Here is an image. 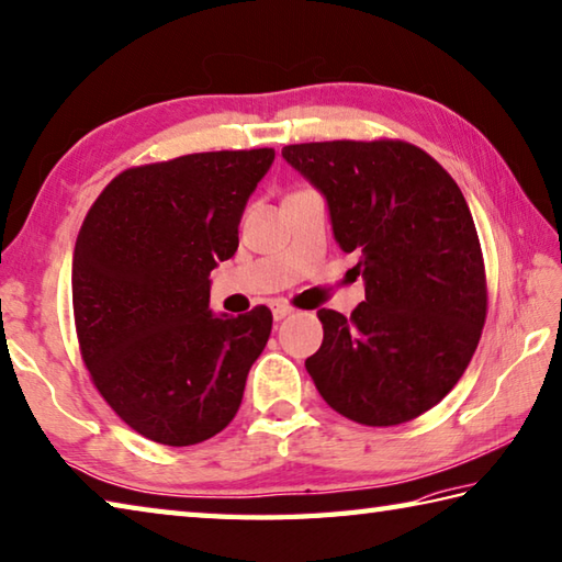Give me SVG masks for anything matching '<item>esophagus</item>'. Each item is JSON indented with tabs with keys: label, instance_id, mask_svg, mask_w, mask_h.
<instances>
[{
	"label": "esophagus",
	"instance_id": "obj_1",
	"mask_svg": "<svg viewBox=\"0 0 562 562\" xmlns=\"http://www.w3.org/2000/svg\"><path fill=\"white\" fill-rule=\"evenodd\" d=\"M294 310L290 307V304L288 302H272V316H274V319H284V316H290Z\"/></svg>",
	"mask_w": 562,
	"mask_h": 562
}]
</instances>
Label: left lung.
<instances>
[{
  "label": "left lung",
  "mask_w": 562,
  "mask_h": 562,
  "mask_svg": "<svg viewBox=\"0 0 562 562\" xmlns=\"http://www.w3.org/2000/svg\"><path fill=\"white\" fill-rule=\"evenodd\" d=\"M329 203L366 300L319 310L324 341L304 366L336 413L369 427L411 423L462 379L486 322V270L457 181L403 139L304 142L282 149Z\"/></svg>",
  "instance_id": "left-lung-1"
}]
</instances>
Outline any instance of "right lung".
Returning a JSON list of instances; mask_svg holds the SVG:
<instances>
[{
	"label": "right lung",
	"mask_w": 562,
	"mask_h": 562,
	"mask_svg": "<svg viewBox=\"0 0 562 562\" xmlns=\"http://www.w3.org/2000/svg\"><path fill=\"white\" fill-rule=\"evenodd\" d=\"M274 149L199 151L130 167L90 206L74 252V319L90 381L151 442L199 445L236 417L272 312L209 310V274Z\"/></svg>",
	"instance_id": "obj_1"
}]
</instances>
